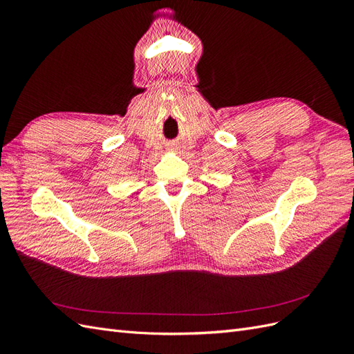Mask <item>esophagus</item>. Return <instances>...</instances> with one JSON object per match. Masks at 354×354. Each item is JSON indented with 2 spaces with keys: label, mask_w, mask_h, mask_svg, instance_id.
Wrapping results in <instances>:
<instances>
[{
  "label": "esophagus",
  "mask_w": 354,
  "mask_h": 354,
  "mask_svg": "<svg viewBox=\"0 0 354 354\" xmlns=\"http://www.w3.org/2000/svg\"><path fill=\"white\" fill-rule=\"evenodd\" d=\"M176 147H177L176 145H169V147H168V149H169V151H174V149H176Z\"/></svg>",
  "instance_id": "34e87169"
}]
</instances>
